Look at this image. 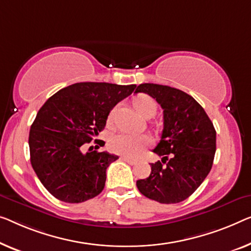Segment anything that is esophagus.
I'll list each match as a JSON object with an SVG mask.
<instances>
[{
  "label": "esophagus",
  "mask_w": 251,
  "mask_h": 251,
  "mask_svg": "<svg viewBox=\"0 0 251 251\" xmlns=\"http://www.w3.org/2000/svg\"><path fill=\"white\" fill-rule=\"evenodd\" d=\"M122 160H124V161H126V162L128 163V164H132V166H134V164H136V163H137V162L135 161V160L127 158V156H122Z\"/></svg>",
  "instance_id": "34e87169"
}]
</instances>
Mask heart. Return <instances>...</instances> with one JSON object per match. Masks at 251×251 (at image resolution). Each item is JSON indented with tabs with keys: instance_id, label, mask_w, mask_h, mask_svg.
<instances>
[{
	"instance_id": "heart-1",
	"label": "heart",
	"mask_w": 251,
	"mask_h": 251,
	"mask_svg": "<svg viewBox=\"0 0 251 251\" xmlns=\"http://www.w3.org/2000/svg\"><path fill=\"white\" fill-rule=\"evenodd\" d=\"M135 109L145 118H151L155 115L156 103L148 95H138L133 100ZM115 109L110 111L108 121L111 122L114 118ZM150 144V138L145 135H130V134H117L109 140V149L111 152L117 154L134 158L137 156Z\"/></svg>"
}]
</instances>
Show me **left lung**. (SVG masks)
<instances>
[{
    "instance_id": "obj_1",
    "label": "left lung",
    "mask_w": 251,
    "mask_h": 251,
    "mask_svg": "<svg viewBox=\"0 0 251 251\" xmlns=\"http://www.w3.org/2000/svg\"><path fill=\"white\" fill-rule=\"evenodd\" d=\"M135 92L151 96L163 109L161 140L153 150L163 156L162 163H151V174L136 181L137 188L159 203H180L195 192L212 169L216 150L214 126L203 107L181 90L143 83Z\"/></svg>"
}]
</instances>
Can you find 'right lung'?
Segmentation results:
<instances>
[{
    "mask_svg": "<svg viewBox=\"0 0 251 251\" xmlns=\"http://www.w3.org/2000/svg\"><path fill=\"white\" fill-rule=\"evenodd\" d=\"M135 88L80 82L59 90L40 108L30 127V162L54 197L82 203L102 192L107 168L118 156L90 149L84 153L83 148L104 128L110 110ZM95 143L104 145L100 140Z\"/></svg>",
    "mask_w": 251,
    "mask_h": 251,
    "instance_id": "right-lung-1",
    "label": "right lung"
}]
</instances>
